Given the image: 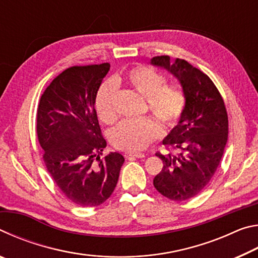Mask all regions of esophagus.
<instances>
[{
    "mask_svg": "<svg viewBox=\"0 0 258 258\" xmlns=\"http://www.w3.org/2000/svg\"><path fill=\"white\" fill-rule=\"evenodd\" d=\"M124 156L126 158H145V155L143 154H135V152H125Z\"/></svg>",
    "mask_w": 258,
    "mask_h": 258,
    "instance_id": "esophagus-1",
    "label": "esophagus"
}]
</instances>
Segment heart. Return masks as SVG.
<instances>
[{
    "label": "heart",
    "mask_w": 258,
    "mask_h": 258,
    "mask_svg": "<svg viewBox=\"0 0 258 258\" xmlns=\"http://www.w3.org/2000/svg\"><path fill=\"white\" fill-rule=\"evenodd\" d=\"M117 78L100 86L95 97V111L104 124H112L117 119L115 110ZM126 82L147 99L148 109L154 113L165 127L176 126L185 110V95L176 86L166 84V78L150 67H137L126 76ZM161 135L158 121L145 117L140 119H125L110 132L111 145L119 150L138 152L145 150Z\"/></svg>",
    "instance_id": "obj_1"
}]
</instances>
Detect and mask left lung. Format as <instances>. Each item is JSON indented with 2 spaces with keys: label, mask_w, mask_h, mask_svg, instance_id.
I'll use <instances>...</instances> for the list:
<instances>
[{
  "label": "left lung",
  "mask_w": 258,
  "mask_h": 258,
  "mask_svg": "<svg viewBox=\"0 0 258 258\" xmlns=\"http://www.w3.org/2000/svg\"><path fill=\"white\" fill-rule=\"evenodd\" d=\"M151 63L171 72L185 95L182 118L163 140L176 154H156L164 166L154 178L159 194L183 202L197 196L215 174L228 141V113L213 81L187 61L159 55Z\"/></svg>",
  "instance_id": "1"
}]
</instances>
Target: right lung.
<instances>
[{
  "mask_svg": "<svg viewBox=\"0 0 258 258\" xmlns=\"http://www.w3.org/2000/svg\"><path fill=\"white\" fill-rule=\"evenodd\" d=\"M108 62L67 68L42 94L36 132L43 160L61 192L78 206L93 207L110 197L118 182L124 157L110 152L94 108L107 75Z\"/></svg>",
  "mask_w": 258,
  "mask_h": 258,
  "instance_id": "add662e5",
  "label": "right lung"
}]
</instances>
